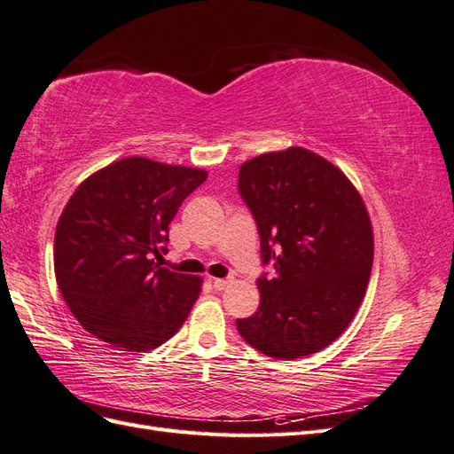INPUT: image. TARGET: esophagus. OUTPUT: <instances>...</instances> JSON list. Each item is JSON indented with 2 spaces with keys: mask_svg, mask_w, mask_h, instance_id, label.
Listing matches in <instances>:
<instances>
[{
  "mask_svg": "<svg viewBox=\"0 0 454 454\" xmlns=\"http://www.w3.org/2000/svg\"><path fill=\"white\" fill-rule=\"evenodd\" d=\"M212 284L217 292H222L231 284V278H212Z\"/></svg>",
  "mask_w": 454,
  "mask_h": 454,
  "instance_id": "esophagus-1",
  "label": "esophagus"
}]
</instances>
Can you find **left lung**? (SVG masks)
Returning <instances> with one entry per match:
<instances>
[{"mask_svg": "<svg viewBox=\"0 0 454 454\" xmlns=\"http://www.w3.org/2000/svg\"><path fill=\"white\" fill-rule=\"evenodd\" d=\"M239 193L261 240V303L239 318L242 339L277 360L325 348L365 295L373 229L358 191L332 162L303 147L259 155L239 170Z\"/></svg>", "mask_w": 454, "mask_h": 454, "instance_id": "obj_1", "label": "left lung"}]
</instances>
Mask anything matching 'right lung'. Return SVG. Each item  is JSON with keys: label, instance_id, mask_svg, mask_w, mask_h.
<instances>
[{"label": "right lung", "instance_id": "obj_1", "mask_svg": "<svg viewBox=\"0 0 454 454\" xmlns=\"http://www.w3.org/2000/svg\"><path fill=\"white\" fill-rule=\"evenodd\" d=\"M206 177L129 157L89 176L67 200L54 232V274L67 309L96 339L144 352L182 327L202 280L154 259L168 252V225Z\"/></svg>", "mask_w": 454, "mask_h": 454}]
</instances>
